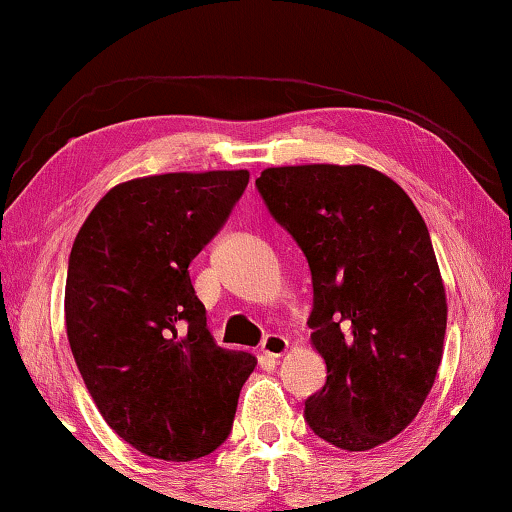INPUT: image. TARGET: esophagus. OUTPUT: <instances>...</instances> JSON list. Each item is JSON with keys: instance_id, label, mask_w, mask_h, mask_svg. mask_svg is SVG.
<instances>
[{"instance_id": "1", "label": "esophagus", "mask_w": 512, "mask_h": 512, "mask_svg": "<svg viewBox=\"0 0 512 512\" xmlns=\"http://www.w3.org/2000/svg\"><path fill=\"white\" fill-rule=\"evenodd\" d=\"M287 347H289V340L285 338V335H278V333H269L266 335V338L262 340V354H266V356H271V358H280L282 354L287 352Z\"/></svg>"}]
</instances>
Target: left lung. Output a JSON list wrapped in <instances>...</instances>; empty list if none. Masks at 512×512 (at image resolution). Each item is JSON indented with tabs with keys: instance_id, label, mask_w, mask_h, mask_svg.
<instances>
[{
	"instance_id": "obj_1",
	"label": "left lung",
	"mask_w": 512,
	"mask_h": 512,
	"mask_svg": "<svg viewBox=\"0 0 512 512\" xmlns=\"http://www.w3.org/2000/svg\"><path fill=\"white\" fill-rule=\"evenodd\" d=\"M255 186L310 266L326 384L305 421L342 451H370L414 421L444 354L446 292L425 220L365 165L269 167Z\"/></svg>"
}]
</instances>
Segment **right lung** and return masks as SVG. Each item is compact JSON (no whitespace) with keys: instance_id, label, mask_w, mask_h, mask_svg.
Instances as JSON below:
<instances>
[{"instance_id":"add662e5","label":"right lung","mask_w":512,"mask_h":512,"mask_svg":"<svg viewBox=\"0 0 512 512\" xmlns=\"http://www.w3.org/2000/svg\"><path fill=\"white\" fill-rule=\"evenodd\" d=\"M246 170L114 186L75 236L66 333L105 423L137 451L190 462L232 430L255 356L213 342L188 266L227 223Z\"/></svg>"}]
</instances>
